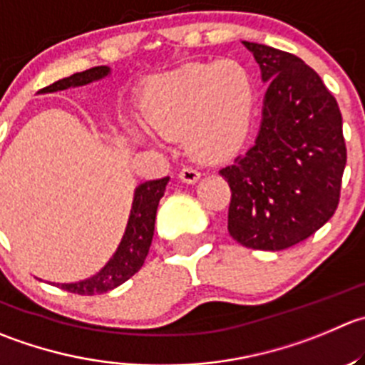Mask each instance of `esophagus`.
Returning a JSON list of instances; mask_svg holds the SVG:
<instances>
[{
    "label": "esophagus",
    "mask_w": 365,
    "mask_h": 365,
    "mask_svg": "<svg viewBox=\"0 0 365 365\" xmlns=\"http://www.w3.org/2000/svg\"><path fill=\"white\" fill-rule=\"evenodd\" d=\"M200 176H201V171L197 168H192V165H187V168H183L182 171H180V178H182L183 182L194 183L200 180Z\"/></svg>",
    "instance_id": "obj_1"
}]
</instances>
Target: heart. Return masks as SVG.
<instances>
[{"instance_id":"1","label":"heart","mask_w":365,"mask_h":365,"mask_svg":"<svg viewBox=\"0 0 365 365\" xmlns=\"http://www.w3.org/2000/svg\"><path fill=\"white\" fill-rule=\"evenodd\" d=\"M255 85L240 63H187L153 78L140 94V115L151 132L183 137L187 150L214 158L232 150L250 125ZM130 132L143 139L139 126Z\"/></svg>"}]
</instances>
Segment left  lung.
<instances>
[{
    "label": "left lung",
    "mask_w": 365,
    "mask_h": 365,
    "mask_svg": "<svg viewBox=\"0 0 365 365\" xmlns=\"http://www.w3.org/2000/svg\"><path fill=\"white\" fill-rule=\"evenodd\" d=\"M244 46L267 91L255 146L219 171L232 190L228 232L251 250L280 251L309 239L337 210L346 168L342 115L302 58L257 42Z\"/></svg>",
    "instance_id": "obj_1"
}]
</instances>
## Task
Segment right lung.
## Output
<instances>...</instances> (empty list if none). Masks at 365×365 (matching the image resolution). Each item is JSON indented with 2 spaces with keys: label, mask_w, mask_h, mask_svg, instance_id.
Listing matches in <instances>:
<instances>
[{
  "label": "right lung",
  "mask_w": 365,
  "mask_h": 365,
  "mask_svg": "<svg viewBox=\"0 0 365 365\" xmlns=\"http://www.w3.org/2000/svg\"><path fill=\"white\" fill-rule=\"evenodd\" d=\"M110 73L107 66L91 67L81 73H74L71 76L62 78L48 87L41 88V93H56L69 87H80L87 85L91 81H96L105 78ZM169 182V176L160 180H151V182L140 183L135 189L133 196L132 212H130L128 226L123 235L121 244L114 257L108 260V264L98 272L96 277L88 280L78 282V284H58L60 289L67 292H74L80 296H93V294H105L112 289L119 287L126 280L135 274L143 267L144 260L150 251L151 239L155 232V217H157L158 201L164 196L165 185Z\"/></svg>",
  "instance_id": "obj_1"
}]
</instances>
